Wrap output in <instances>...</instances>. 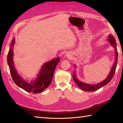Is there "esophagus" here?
<instances>
[{
  "label": "esophagus",
  "instance_id": "esophagus-1",
  "mask_svg": "<svg viewBox=\"0 0 123 123\" xmlns=\"http://www.w3.org/2000/svg\"><path fill=\"white\" fill-rule=\"evenodd\" d=\"M66 56L67 57H68V58H71V57H72V56L70 54H69V53H66Z\"/></svg>",
  "mask_w": 123,
  "mask_h": 123
}]
</instances>
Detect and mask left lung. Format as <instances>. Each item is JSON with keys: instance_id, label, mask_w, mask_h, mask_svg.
I'll return each mask as SVG.
<instances>
[{"instance_id": "obj_1", "label": "left lung", "mask_w": 123, "mask_h": 123, "mask_svg": "<svg viewBox=\"0 0 123 123\" xmlns=\"http://www.w3.org/2000/svg\"><path fill=\"white\" fill-rule=\"evenodd\" d=\"M107 40L108 41L111 46L113 47L114 48V52H115V58H114V62L113 64V66L111 68V69L110 71L108 74V75L107 76L106 79L102 81V82H100L98 84H95V85H91L87 83H85L83 81H81L80 80L77 79L76 77V72H74L73 73V80L75 81V83L81 89V90H83L85 91H94L98 90L99 88H102L103 86H105L107 84H108L110 80H112L113 78L114 74L115 73V69L117 68V57H118V52L117 51V43H116V40H115L114 37L111 35L109 34V35L108 36ZM74 67L76 68V66H74Z\"/></svg>"}]
</instances>
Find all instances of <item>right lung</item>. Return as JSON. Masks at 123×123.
<instances>
[{
    "mask_svg": "<svg viewBox=\"0 0 123 123\" xmlns=\"http://www.w3.org/2000/svg\"><path fill=\"white\" fill-rule=\"evenodd\" d=\"M15 42V39L14 38L10 44V49L7 56L8 64L13 81L18 87L27 92L34 93L43 92L49 86L52 80L55 68L59 62L60 58H56L44 63L35 80H32L29 83V81L24 80L23 77L20 76L15 68L13 62V49Z\"/></svg>",
    "mask_w": 123,
    "mask_h": 123,
    "instance_id": "right-lung-1",
    "label": "right lung"
}]
</instances>
